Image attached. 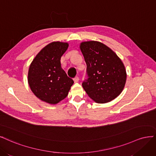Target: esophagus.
<instances>
[{
	"label": "esophagus",
	"instance_id": "esophagus-1",
	"mask_svg": "<svg viewBox=\"0 0 156 156\" xmlns=\"http://www.w3.org/2000/svg\"><path fill=\"white\" fill-rule=\"evenodd\" d=\"M79 77L78 76H76L74 78V82H75V83H77L78 82H79Z\"/></svg>",
	"mask_w": 156,
	"mask_h": 156
}]
</instances>
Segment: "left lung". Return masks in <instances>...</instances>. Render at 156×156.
I'll return each instance as SVG.
<instances>
[{
    "mask_svg": "<svg viewBox=\"0 0 156 156\" xmlns=\"http://www.w3.org/2000/svg\"><path fill=\"white\" fill-rule=\"evenodd\" d=\"M80 48L87 65V79L83 82V88L95 102H111L121 93L126 81L121 59L98 41L82 42Z\"/></svg>",
    "mask_w": 156,
    "mask_h": 156,
    "instance_id": "1",
    "label": "left lung"
}]
</instances>
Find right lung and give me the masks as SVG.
<instances>
[{"label": "right lung", "instance_id": "add662e5", "mask_svg": "<svg viewBox=\"0 0 156 156\" xmlns=\"http://www.w3.org/2000/svg\"><path fill=\"white\" fill-rule=\"evenodd\" d=\"M67 43L54 41L41 50L30 65L28 82L32 91L43 102L56 104L68 95L74 81L61 67L60 59Z\"/></svg>", "mask_w": 156, "mask_h": 156}]
</instances>
